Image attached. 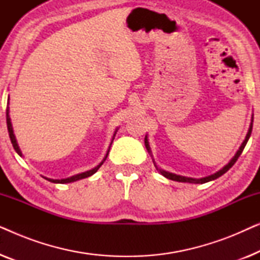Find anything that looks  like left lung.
I'll use <instances>...</instances> for the list:
<instances>
[{
  "mask_svg": "<svg viewBox=\"0 0 260 260\" xmlns=\"http://www.w3.org/2000/svg\"><path fill=\"white\" fill-rule=\"evenodd\" d=\"M252 122H253V118H252ZM252 122H251L250 129H248V133H247V135H246V137H245V141L243 142V144L240 145L239 150L237 151V154L234 155V157H233L232 159H231L229 165H226L225 167H223V168H222L221 170H219L218 173L213 174V175H209V176H207V177H202V179H191V177H184V176L175 175V174H172V173L165 172V170H162V169H158V170H159V173H161L162 175L165 176V177H167V179H169V180H173V181H177V182L205 183V182H208V181H212V180H215V179H218V177H220V176H221V175H223V174H225V173L227 172V170H230V168H232L234 163L237 162V159L239 158V156L241 155V152H243V150H244L245 145H246V143H247L248 138H250V136H251V133H252V124H253V123H252ZM144 143H145V148H147V150H148L149 152H150V147H149V143H148L147 136H145V138H144Z\"/></svg>",
  "mask_w": 260,
  "mask_h": 260,
  "instance_id": "8db88e82",
  "label": "left lung"
}]
</instances>
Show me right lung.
Returning a JSON list of instances; mask_svg holds the SVG:
<instances>
[{
	"label": "right lung",
	"mask_w": 260,
	"mask_h": 260,
	"mask_svg": "<svg viewBox=\"0 0 260 260\" xmlns=\"http://www.w3.org/2000/svg\"><path fill=\"white\" fill-rule=\"evenodd\" d=\"M6 115H7V126H8V133H9L10 141H12V144H13L14 149H15V151H16L17 154H19L20 156H22V152H21L19 145H17V143H16L15 136H14V133H13V126H12V123H10V117H9V109H7V113H6ZM116 133H117V130L115 131V135H116ZM115 135H113V138H115ZM113 138H112V140H113ZM111 144H112V142H111ZM109 150H110V148H109ZM109 150H108V154H109ZM108 154H106L104 161L106 159V157H108ZM104 161H103V162H104ZM103 162H102L99 166L95 167V168L88 170V172H85V173L78 174V175L71 176V177H69V179H63V180H52V179H46V177H45V179L48 180V181H51V182H54V183H69V182H73V181L81 180V179H85V177H88V176L93 175V174H94L95 172H97V170H98L99 168H101V166L103 165Z\"/></svg>",
	"instance_id": "obj_1"
}]
</instances>
